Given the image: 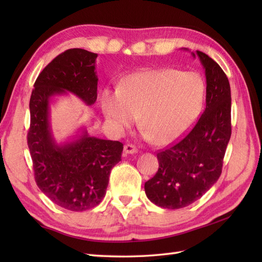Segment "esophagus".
<instances>
[{
	"instance_id": "esophagus-1",
	"label": "esophagus",
	"mask_w": 262,
	"mask_h": 262,
	"mask_svg": "<svg viewBox=\"0 0 262 262\" xmlns=\"http://www.w3.org/2000/svg\"><path fill=\"white\" fill-rule=\"evenodd\" d=\"M124 152L125 154H136L137 148L134 145H132V144H127V145L124 146Z\"/></svg>"
}]
</instances>
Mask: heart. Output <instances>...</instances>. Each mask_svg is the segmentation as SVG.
Here are the masks:
<instances>
[{
  "label": "heart",
  "mask_w": 262,
  "mask_h": 262,
  "mask_svg": "<svg viewBox=\"0 0 262 262\" xmlns=\"http://www.w3.org/2000/svg\"><path fill=\"white\" fill-rule=\"evenodd\" d=\"M204 99L205 84L197 73L163 69L128 75L118 91H103L101 107L118 129L134 125L141 114L145 136L155 145H166L192 126Z\"/></svg>",
  "instance_id": "1"
}]
</instances>
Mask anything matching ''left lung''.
Here are the masks:
<instances>
[{
  "label": "left lung",
  "mask_w": 262,
  "mask_h": 262,
  "mask_svg": "<svg viewBox=\"0 0 262 262\" xmlns=\"http://www.w3.org/2000/svg\"><path fill=\"white\" fill-rule=\"evenodd\" d=\"M191 55L205 71L206 109L188 135L157 154L159 170L144 186L153 204L168 209L187 207L215 185L231 138L229 79L208 55Z\"/></svg>",
  "instance_id": "1"
}]
</instances>
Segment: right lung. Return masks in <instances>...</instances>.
<instances>
[{
    "label": "right lung",
    "mask_w": 262,
    "mask_h": 262,
    "mask_svg": "<svg viewBox=\"0 0 262 262\" xmlns=\"http://www.w3.org/2000/svg\"><path fill=\"white\" fill-rule=\"evenodd\" d=\"M98 54L73 48L49 63L35 82L30 97L28 147L39 189L54 204L72 211L96 207L105 196L111 169L121 160L118 141L91 136L85 127L58 143L51 124L54 97L72 93L86 105L97 100Z\"/></svg>",
    "instance_id": "1"
}]
</instances>
